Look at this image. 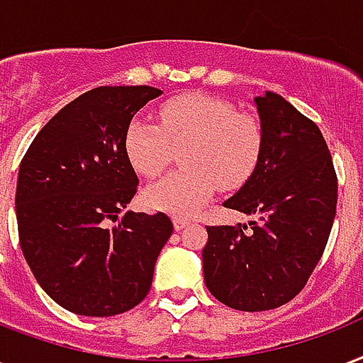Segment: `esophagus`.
<instances>
[{"label": "esophagus", "mask_w": 363, "mask_h": 363, "mask_svg": "<svg viewBox=\"0 0 363 363\" xmlns=\"http://www.w3.org/2000/svg\"><path fill=\"white\" fill-rule=\"evenodd\" d=\"M173 225H175V230H182L184 226L190 225V218H186V217H175V218H173Z\"/></svg>", "instance_id": "obj_1"}]
</instances>
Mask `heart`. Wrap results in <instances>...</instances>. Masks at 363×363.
<instances>
[{"label":"heart","mask_w":363,"mask_h":363,"mask_svg":"<svg viewBox=\"0 0 363 363\" xmlns=\"http://www.w3.org/2000/svg\"><path fill=\"white\" fill-rule=\"evenodd\" d=\"M157 120L160 125L133 120L123 140L131 167L148 179L181 150L182 169L146 188V207L188 215L217 188L234 192L255 175L264 148V127L257 116L238 112L218 96L186 93L163 102Z\"/></svg>","instance_id":"obj_1"}]
</instances>
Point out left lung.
<instances>
[{
  "instance_id": "obj_1",
  "label": "left lung",
  "mask_w": 363,
  "mask_h": 363,
  "mask_svg": "<svg viewBox=\"0 0 363 363\" xmlns=\"http://www.w3.org/2000/svg\"><path fill=\"white\" fill-rule=\"evenodd\" d=\"M264 148L255 175L225 207L257 220L207 226L203 278L234 311L262 312L301 293L322 259L337 211V175L322 131L284 96L255 99Z\"/></svg>"
}]
</instances>
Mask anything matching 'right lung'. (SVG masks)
<instances>
[{"label":"right lung","mask_w":363,"mask_h":363,"mask_svg":"<svg viewBox=\"0 0 363 363\" xmlns=\"http://www.w3.org/2000/svg\"><path fill=\"white\" fill-rule=\"evenodd\" d=\"M160 95L148 85L87 91L47 121L22 157L15 196L22 255L43 291L74 314L116 316L137 306L173 234L165 213L120 218L138 184L125 131Z\"/></svg>","instance_id":"1"}]
</instances>
